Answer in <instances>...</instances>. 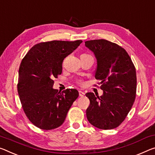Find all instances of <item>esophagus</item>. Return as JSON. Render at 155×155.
<instances>
[{
    "label": "esophagus",
    "instance_id": "1",
    "mask_svg": "<svg viewBox=\"0 0 155 155\" xmlns=\"http://www.w3.org/2000/svg\"><path fill=\"white\" fill-rule=\"evenodd\" d=\"M78 92H79V96H80V97H83L85 96V93L83 92H82V91L79 90V91H78Z\"/></svg>",
    "mask_w": 155,
    "mask_h": 155
}]
</instances>
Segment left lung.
Returning a JSON list of instances; mask_svg holds the SVG:
<instances>
[{"mask_svg":"<svg viewBox=\"0 0 155 155\" xmlns=\"http://www.w3.org/2000/svg\"><path fill=\"white\" fill-rule=\"evenodd\" d=\"M85 45L97 62L95 78L100 81L101 97L88 92L90 104L86 110L91 124L102 130L116 128L130 111L136 97V70L127 51L105 39L87 41Z\"/></svg>","mask_w":155,"mask_h":155,"instance_id":"left-lung-1","label":"left lung"}]
</instances>
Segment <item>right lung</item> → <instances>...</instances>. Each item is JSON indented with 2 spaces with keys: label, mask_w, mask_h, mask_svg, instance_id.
I'll use <instances>...</instances> for the list:
<instances>
[{
  "label": "right lung",
  "mask_w": 155,
  "mask_h": 155,
  "mask_svg": "<svg viewBox=\"0 0 155 155\" xmlns=\"http://www.w3.org/2000/svg\"><path fill=\"white\" fill-rule=\"evenodd\" d=\"M83 42L52 41L34 45L21 61L18 92L25 113L34 126L52 130L65 121L78 97L75 89H54V78L62 72L64 58Z\"/></svg>",
  "instance_id": "add662e5"
}]
</instances>
